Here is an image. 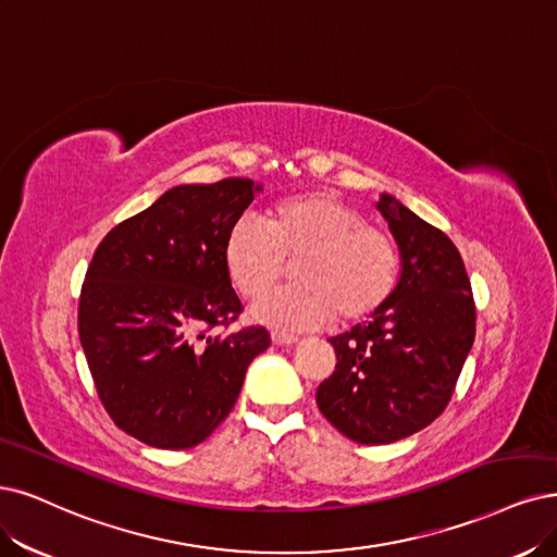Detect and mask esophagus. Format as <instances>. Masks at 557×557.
I'll return each mask as SVG.
<instances>
[{
  "instance_id": "1",
  "label": "esophagus",
  "mask_w": 557,
  "mask_h": 557,
  "mask_svg": "<svg viewBox=\"0 0 557 557\" xmlns=\"http://www.w3.org/2000/svg\"><path fill=\"white\" fill-rule=\"evenodd\" d=\"M271 339H273V344H280V346H289V344H296V342H298L296 335L282 333V331H273V333H271Z\"/></svg>"
}]
</instances>
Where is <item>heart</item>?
I'll list each match as a JSON object with an SVG mask.
<instances>
[{
    "label": "heart",
    "instance_id": "b5f03b06",
    "mask_svg": "<svg viewBox=\"0 0 557 557\" xmlns=\"http://www.w3.org/2000/svg\"><path fill=\"white\" fill-rule=\"evenodd\" d=\"M268 227L243 215L224 236L222 259L236 289L259 298L280 282L286 257L298 259L296 286L261 298L257 321L307 331L337 317L356 323L372 317L395 292L399 255L383 230L364 224L351 203L312 190L284 197L265 213Z\"/></svg>",
    "mask_w": 557,
    "mask_h": 557
}]
</instances>
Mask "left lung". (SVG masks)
I'll use <instances>...</instances> for the list:
<instances>
[{
  "instance_id": "left-lung-1",
  "label": "left lung",
  "mask_w": 557,
  "mask_h": 557,
  "mask_svg": "<svg viewBox=\"0 0 557 557\" xmlns=\"http://www.w3.org/2000/svg\"><path fill=\"white\" fill-rule=\"evenodd\" d=\"M376 209L399 245V282L372 319L327 339L337 364L317 389L323 418L362 445L434 422L475 342V302L455 243L393 195Z\"/></svg>"
}]
</instances>
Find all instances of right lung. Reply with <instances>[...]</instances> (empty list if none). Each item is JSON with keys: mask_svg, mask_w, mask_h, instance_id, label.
<instances>
[{"mask_svg": "<svg viewBox=\"0 0 557 557\" xmlns=\"http://www.w3.org/2000/svg\"><path fill=\"white\" fill-rule=\"evenodd\" d=\"M261 190L250 178L176 185L102 238L79 294L77 331L119 429L188 449L230 416L265 327L211 337L240 314L224 268L230 226Z\"/></svg>", "mask_w": 557, "mask_h": 557, "instance_id": "obj_1", "label": "right lung"}]
</instances>
